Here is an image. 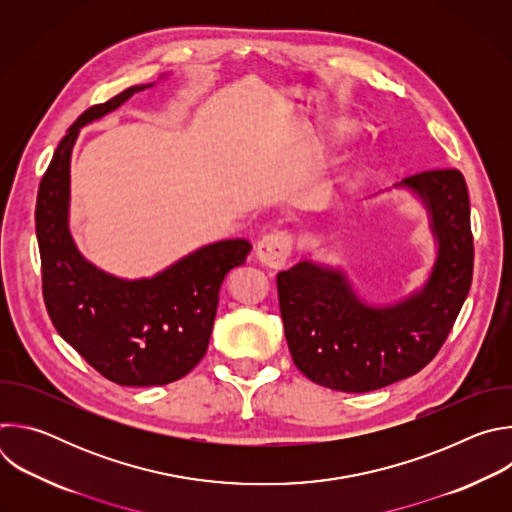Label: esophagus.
Masks as SVG:
<instances>
[{"mask_svg": "<svg viewBox=\"0 0 512 512\" xmlns=\"http://www.w3.org/2000/svg\"><path fill=\"white\" fill-rule=\"evenodd\" d=\"M291 245H294V239H291L289 233H269L265 237L259 239L257 247H255V253H257V259L265 265V267H271V269H279L285 265L289 253H291Z\"/></svg>", "mask_w": 512, "mask_h": 512, "instance_id": "esophagus-1", "label": "esophagus"}]
</instances>
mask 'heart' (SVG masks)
I'll list each match as a JSON object with an SVG mask.
<instances>
[{
  "label": "heart",
  "mask_w": 512,
  "mask_h": 512,
  "mask_svg": "<svg viewBox=\"0 0 512 512\" xmlns=\"http://www.w3.org/2000/svg\"><path fill=\"white\" fill-rule=\"evenodd\" d=\"M336 135H338V137L348 135V127H346V125H338V127H336Z\"/></svg>",
  "instance_id": "1"
}]
</instances>
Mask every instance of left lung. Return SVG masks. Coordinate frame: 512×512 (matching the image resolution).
I'll return each mask as SVG.
<instances>
[{
  "label": "left lung",
  "mask_w": 512,
  "mask_h": 512,
  "mask_svg": "<svg viewBox=\"0 0 512 512\" xmlns=\"http://www.w3.org/2000/svg\"><path fill=\"white\" fill-rule=\"evenodd\" d=\"M429 212L437 257L421 289L393 306L364 304L344 271L300 261L277 273L285 340L314 383L367 393L419 373L440 352L472 285L470 198L460 170L405 178Z\"/></svg>",
  "instance_id": "left-lung-1"
}]
</instances>
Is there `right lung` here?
Listing matches in <instances>:
<instances>
[{
  "label": "right lung",
  "mask_w": 512,
  "mask_h": 512,
  "mask_svg": "<svg viewBox=\"0 0 512 512\" xmlns=\"http://www.w3.org/2000/svg\"><path fill=\"white\" fill-rule=\"evenodd\" d=\"M135 85L87 109L60 139L36 198L42 294L58 334L105 379L123 387L168 385L202 360L227 273L245 263L251 243L218 241L154 277L119 279L89 263L68 231L70 154L83 125L115 111Z\"/></svg>",
  "instance_id": "add662e5"
}]
</instances>
